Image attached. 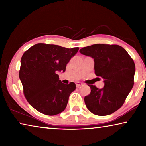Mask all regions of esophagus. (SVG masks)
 <instances>
[{"label": "esophagus", "instance_id": "34e87169", "mask_svg": "<svg viewBox=\"0 0 146 146\" xmlns=\"http://www.w3.org/2000/svg\"><path fill=\"white\" fill-rule=\"evenodd\" d=\"M82 84H83L82 83H81V82H77L76 83V87H77V88H79L80 86H82Z\"/></svg>", "mask_w": 146, "mask_h": 146}]
</instances>
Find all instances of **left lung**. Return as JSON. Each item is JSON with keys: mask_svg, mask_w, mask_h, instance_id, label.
I'll return each mask as SVG.
<instances>
[{"mask_svg": "<svg viewBox=\"0 0 146 146\" xmlns=\"http://www.w3.org/2000/svg\"><path fill=\"white\" fill-rule=\"evenodd\" d=\"M95 61V73L104 86L89 85L91 93L84 97L88 110L98 116L111 115L120 109L134 85L135 65L122 47L115 44H93L80 49Z\"/></svg>", "mask_w": 146, "mask_h": 146, "instance_id": "8db88e82", "label": "left lung"}]
</instances>
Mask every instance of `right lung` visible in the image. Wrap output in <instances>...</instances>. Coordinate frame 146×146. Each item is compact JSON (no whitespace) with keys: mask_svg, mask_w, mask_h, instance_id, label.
Instances as JSON below:
<instances>
[{"mask_svg":"<svg viewBox=\"0 0 146 146\" xmlns=\"http://www.w3.org/2000/svg\"><path fill=\"white\" fill-rule=\"evenodd\" d=\"M78 48H66L38 43L23 54L19 78L23 93L30 105L44 115L53 116L65 110L74 82L63 84L57 71H65L66 64L78 52Z\"/></svg>","mask_w":146,"mask_h":146,"instance_id":"add662e5","label":"right lung"}]
</instances>
